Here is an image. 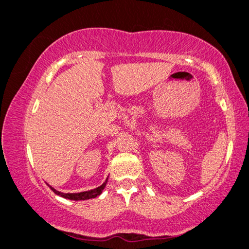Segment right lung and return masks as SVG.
Segmentation results:
<instances>
[{
	"mask_svg": "<svg viewBox=\"0 0 249 249\" xmlns=\"http://www.w3.org/2000/svg\"><path fill=\"white\" fill-rule=\"evenodd\" d=\"M107 180H108V178L106 179V182L102 184V185L99 186V188L89 190V191L79 192V194H63V192L57 191V190L52 188V186H50L49 184H48V185L50 186V189H51L55 195L60 196V197H63V198H66V199H71V200H86V199H92V198H95V197H98L99 195H101L102 190H104L105 186H106Z\"/></svg>",
	"mask_w": 249,
	"mask_h": 249,
	"instance_id": "add662e5",
	"label": "right lung"
}]
</instances>
